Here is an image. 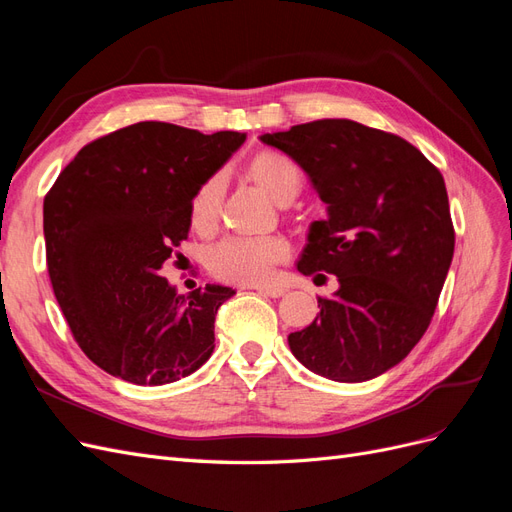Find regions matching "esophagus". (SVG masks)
Instances as JSON below:
<instances>
[{"instance_id": "34e87169", "label": "esophagus", "mask_w": 512, "mask_h": 512, "mask_svg": "<svg viewBox=\"0 0 512 512\" xmlns=\"http://www.w3.org/2000/svg\"><path fill=\"white\" fill-rule=\"evenodd\" d=\"M260 294H267V297H273V299H277V297H282V294L286 292L284 288H275V286H260V288H256Z\"/></svg>"}]
</instances>
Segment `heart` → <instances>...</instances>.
I'll return each mask as SVG.
<instances>
[{"mask_svg":"<svg viewBox=\"0 0 512 512\" xmlns=\"http://www.w3.org/2000/svg\"><path fill=\"white\" fill-rule=\"evenodd\" d=\"M250 177L275 203H290L303 185L299 166L277 151H260L250 160ZM226 179L222 173L211 175L192 198V224L209 230L218 222L224 200ZM290 256V245L282 237H226L209 252L207 265L213 275L237 284H265L277 265Z\"/></svg>","mask_w":512,"mask_h":512,"instance_id":"1","label":"heart"}]
</instances>
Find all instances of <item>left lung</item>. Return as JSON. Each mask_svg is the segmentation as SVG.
<instances>
[{
  "mask_svg": "<svg viewBox=\"0 0 512 512\" xmlns=\"http://www.w3.org/2000/svg\"><path fill=\"white\" fill-rule=\"evenodd\" d=\"M260 141L297 162L327 203L297 269L339 282L331 299H318L314 322L288 335L292 354L335 382L384 374L425 335L453 260L440 170L401 136L350 119L309 121Z\"/></svg>",
  "mask_w": 512,
  "mask_h": 512,
  "instance_id": "8db88e82",
  "label": "left lung"
}]
</instances>
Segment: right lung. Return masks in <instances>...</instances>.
Here are the masks:
<instances>
[{"label":"right lung","instance_id":"add662e5","mask_svg":"<svg viewBox=\"0 0 512 512\" xmlns=\"http://www.w3.org/2000/svg\"><path fill=\"white\" fill-rule=\"evenodd\" d=\"M245 141L141 121L85 145L44 198L46 265L76 344L138 386L177 382L207 363L213 322L235 290L190 294L162 269L192 224V198Z\"/></svg>","mask_w":512,"mask_h":512}]
</instances>
